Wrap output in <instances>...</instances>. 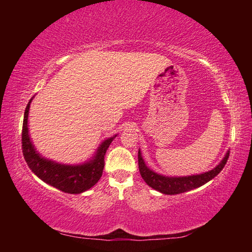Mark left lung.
<instances>
[{
  "label": "left lung",
  "mask_w": 252,
  "mask_h": 252,
  "mask_svg": "<svg viewBox=\"0 0 252 252\" xmlns=\"http://www.w3.org/2000/svg\"><path fill=\"white\" fill-rule=\"evenodd\" d=\"M229 158V152L225 155L223 160L220 162L219 165L208 171L206 173L197 174V176H189V177H180V178H169L160 176L152 170L149 169L141 157L140 150L138 152V162H139V170L140 174L143 178V180L147 182L148 186H150L153 189H156L164 194H179L186 191H190L195 188L203 186L204 183L210 181L211 179L218 176L221 170L224 168Z\"/></svg>",
  "instance_id": "left-lung-1"
}]
</instances>
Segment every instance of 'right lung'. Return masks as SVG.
<instances>
[{
	"instance_id": "1",
	"label": "right lung",
	"mask_w": 252,
	"mask_h": 252,
	"mask_svg": "<svg viewBox=\"0 0 252 252\" xmlns=\"http://www.w3.org/2000/svg\"><path fill=\"white\" fill-rule=\"evenodd\" d=\"M25 108L22 127V152L29 168L41 180L49 183L57 189L66 193H81L90 189L99 181L104 168V156L113 138H110L101 144L94 159L82 165H65L55 163L42 158L30 141L28 132V116L30 103Z\"/></svg>"
}]
</instances>
